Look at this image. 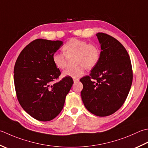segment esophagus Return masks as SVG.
Here are the masks:
<instances>
[{"instance_id": "34e87169", "label": "esophagus", "mask_w": 148, "mask_h": 148, "mask_svg": "<svg viewBox=\"0 0 148 148\" xmlns=\"http://www.w3.org/2000/svg\"><path fill=\"white\" fill-rule=\"evenodd\" d=\"M73 80H74V83H76L77 82H79V78H73Z\"/></svg>"}]
</instances>
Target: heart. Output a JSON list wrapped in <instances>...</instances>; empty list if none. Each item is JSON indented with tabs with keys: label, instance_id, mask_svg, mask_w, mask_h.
<instances>
[{
	"label": "heart",
	"instance_id": "b5f03b06",
	"mask_svg": "<svg viewBox=\"0 0 148 148\" xmlns=\"http://www.w3.org/2000/svg\"><path fill=\"white\" fill-rule=\"evenodd\" d=\"M64 53H54L52 56L53 62L56 67L63 69L66 66V56L76 54L74 63L77 64L75 66L69 67L63 72L64 76L78 77L84 74L86 66L92 69L99 62L101 56L100 49L94 43H88L85 40L71 38L66 42L63 47Z\"/></svg>",
	"mask_w": 148,
	"mask_h": 148
}]
</instances>
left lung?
Segmentation results:
<instances>
[{
	"mask_svg": "<svg viewBox=\"0 0 148 148\" xmlns=\"http://www.w3.org/2000/svg\"><path fill=\"white\" fill-rule=\"evenodd\" d=\"M96 36L101 45L99 62L89 76L80 82L84 105L97 116L105 117L117 111L131 88L133 71L128 52L114 37L103 33Z\"/></svg>",
	"mask_w": 148,
	"mask_h": 148,
	"instance_id": "8db88e82",
	"label": "left lung"
}]
</instances>
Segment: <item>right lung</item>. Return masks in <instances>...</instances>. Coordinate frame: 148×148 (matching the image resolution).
<instances>
[{"label": "right lung", "instance_id": "1", "mask_svg": "<svg viewBox=\"0 0 148 148\" xmlns=\"http://www.w3.org/2000/svg\"><path fill=\"white\" fill-rule=\"evenodd\" d=\"M62 45L60 40L36 39L23 49L14 65L17 99L22 108L38 121H49L60 114L73 85L70 76L53 83L61 72L52 56Z\"/></svg>", "mask_w": 148, "mask_h": 148}]
</instances>
